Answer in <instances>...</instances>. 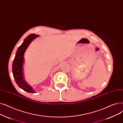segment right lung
<instances>
[{
	"label": "right lung",
	"instance_id": "add662e5",
	"mask_svg": "<svg viewBox=\"0 0 123 123\" xmlns=\"http://www.w3.org/2000/svg\"><path fill=\"white\" fill-rule=\"evenodd\" d=\"M38 37V35L31 34L25 39L24 42L18 48L16 52L12 63V73L15 82L20 88L30 93L36 92L23 79V65L24 62L23 55L28 45L34 39Z\"/></svg>",
	"mask_w": 123,
	"mask_h": 123
}]
</instances>
